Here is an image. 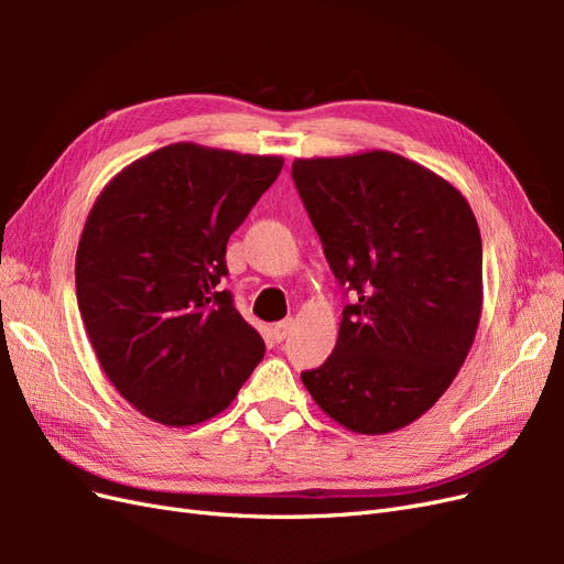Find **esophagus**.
Returning <instances> with one entry per match:
<instances>
[{
  "instance_id": "34e87169",
  "label": "esophagus",
  "mask_w": 564,
  "mask_h": 564,
  "mask_svg": "<svg viewBox=\"0 0 564 564\" xmlns=\"http://www.w3.org/2000/svg\"><path fill=\"white\" fill-rule=\"evenodd\" d=\"M292 319H282V322H275L272 324V329H270V334H272V338L278 340V344H282V340L289 336V332H292Z\"/></svg>"
}]
</instances>
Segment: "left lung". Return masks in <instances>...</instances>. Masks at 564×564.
I'll return each mask as SVG.
<instances>
[{
	"mask_svg": "<svg viewBox=\"0 0 564 564\" xmlns=\"http://www.w3.org/2000/svg\"><path fill=\"white\" fill-rule=\"evenodd\" d=\"M292 178L344 294L327 362L303 371L346 429L381 435L440 400L482 311V240L454 185L395 152L296 160Z\"/></svg>",
	"mask_w": 564,
	"mask_h": 564,
	"instance_id": "left-lung-1",
	"label": "left lung"
}]
</instances>
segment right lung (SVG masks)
<instances>
[{
	"label": "right lung",
	"instance_id": "1",
	"mask_svg": "<svg viewBox=\"0 0 564 564\" xmlns=\"http://www.w3.org/2000/svg\"><path fill=\"white\" fill-rule=\"evenodd\" d=\"M282 164L174 143L98 195L77 247V303L100 367L148 419L178 429L216 416L263 360L220 280L230 235Z\"/></svg>",
	"mask_w": 564,
	"mask_h": 564
}]
</instances>
